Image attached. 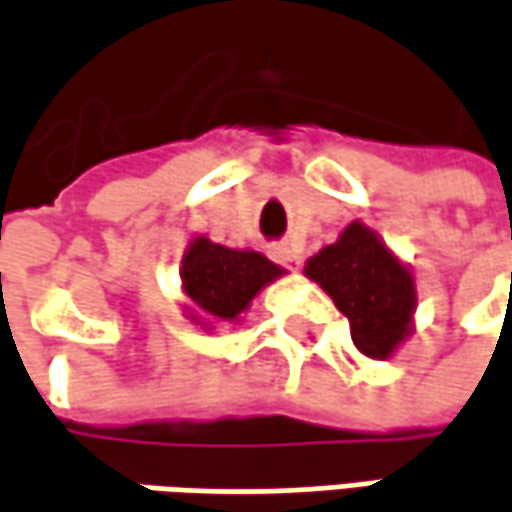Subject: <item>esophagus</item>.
<instances>
[{
    "label": "esophagus",
    "mask_w": 512,
    "mask_h": 512,
    "mask_svg": "<svg viewBox=\"0 0 512 512\" xmlns=\"http://www.w3.org/2000/svg\"><path fill=\"white\" fill-rule=\"evenodd\" d=\"M275 257H278L283 266H289V269H295V266L300 263V252L295 249V246H289V243L278 246V249H275Z\"/></svg>",
    "instance_id": "obj_1"
}]
</instances>
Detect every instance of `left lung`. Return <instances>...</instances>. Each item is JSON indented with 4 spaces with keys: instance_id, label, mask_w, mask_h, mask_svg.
Segmentation results:
<instances>
[{
    "instance_id": "8db88e82",
    "label": "left lung",
    "mask_w": 512,
    "mask_h": 512,
    "mask_svg": "<svg viewBox=\"0 0 512 512\" xmlns=\"http://www.w3.org/2000/svg\"><path fill=\"white\" fill-rule=\"evenodd\" d=\"M349 318L352 344L367 358L387 361L412 335L415 278L367 223L352 220L341 237L303 266Z\"/></svg>"
}]
</instances>
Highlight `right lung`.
Masks as SVG:
<instances>
[{"instance_id":"obj_1","label":"right lung","mask_w":512,"mask_h":512,"mask_svg":"<svg viewBox=\"0 0 512 512\" xmlns=\"http://www.w3.org/2000/svg\"><path fill=\"white\" fill-rule=\"evenodd\" d=\"M286 269L252 249H229L197 234L189 243L180 280L189 298L186 315L200 329H214V323H237L252 306V300Z\"/></svg>"}]
</instances>
